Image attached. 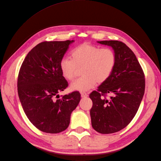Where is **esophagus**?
I'll use <instances>...</instances> for the list:
<instances>
[{
  "instance_id": "1",
  "label": "esophagus",
  "mask_w": 161,
  "mask_h": 161,
  "mask_svg": "<svg viewBox=\"0 0 161 161\" xmlns=\"http://www.w3.org/2000/svg\"><path fill=\"white\" fill-rule=\"evenodd\" d=\"M80 95H81V97H82V98H85V97H88V94L86 93V92H81Z\"/></svg>"
}]
</instances>
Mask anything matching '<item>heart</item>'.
Returning <instances> with one entry per match:
<instances>
[{
    "instance_id": "1",
    "label": "heart",
    "mask_w": 161,
    "mask_h": 161,
    "mask_svg": "<svg viewBox=\"0 0 161 161\" xmlns=\"http://www.w3.org/2000/svg\"><path fill=\"white\" fill-rule=\"evenodd\" d=\"M116 62L115 52L110 48L99 47L85 42L75 47L71 58H63L60 62L62 76L68 80L76 77L79 69L83 75L70 85L72 91H87L97 82H103L109 79Z\"/></svg>"
}]
</instances>
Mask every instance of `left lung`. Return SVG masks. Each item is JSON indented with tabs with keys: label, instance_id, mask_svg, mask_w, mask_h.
<instances>
[{
	"label": "left lung",
	"instance_id": "1",
	"mask_svg": "<svg viewBox=\"0 0 161 161\" xmlns=\"http://www.w3.org/2000/svg\"><path fill=\"white\" fill-rule=\"evenodd\" d=\"M97 42L113 48L116 62L109 79L89 95L91 124L101 134H111L125 128L137 113L144 94V74L134 53L124 43ZM108 93L114 96L107 100Z\"/></svg>",
	"mask_w": 161,
	"mask_h": 161
}]
</instances>
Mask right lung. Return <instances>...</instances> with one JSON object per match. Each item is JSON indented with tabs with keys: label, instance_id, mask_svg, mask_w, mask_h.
I'll return each instance as SVG.
<instances>
[{
	"label": "right lung",
	"instance_id": "add662e5",
	"mask_svg": "<svg viewBox=\"0 0 161 161\" xmlns=\"http://www.w3.org/2000/svg\"><path fill=\"white\" fill-rule=\"evenodd\" d=\"M74 40L43 42L27 53L19 72V100L27 118L43 132L57 134L69 127L71 113L80 100L79 92L60 96L68 86L60 62Z\"/></svg>",
	"mask_w": 161,
	"mask_h": 161
}]
</instances>
